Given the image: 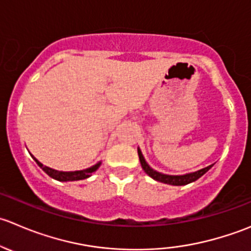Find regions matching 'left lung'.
Returning <instances> with one entry per match:
<instances>
[{
	"mask_svg": "<svg viewBox=\"0 0 251 251\" xmlns=\"http://www.w3.org/2000/svg\"><path fill=\"white\" fill-rule=\"evenodd\" d=\"M138 155H139V160H140V165L143 167L144 172L151 177L152 179L157 180V182L165 183V184H170V185H187L189 183L195 182V180L199 179L200 177L205 175L207 171L212 167L213 165L207 166V167L201 168L199 171H195V172H190V173H185V175H179V176H172V175H165V173H161L158 171L153 170L149 166V163L146 162L145 157H144L143 152H141L140 149L138 148Z\"/></svg>",
	"mask_w": 251,
	"mask_h": 251,
	"instance_id": "8db88e82",
	"label": "left lung"
}]
</instances>
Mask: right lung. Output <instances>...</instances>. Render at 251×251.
I'll use <instances>...</instances> for the list:
<instances>
[{"label": "right lung", "mask_w": 251, "mask_h": 251, "mask_svg": "<svg viewBox=\"0 0 251 251\" xmlns=\"http://www.w3.org/2000/svg\"><path fill=\"white\" fill-rule=\"evenodd\" d=\"M31 157L35 160V162L38 163L39 167L42 168V171H44L45 173H47L50 177L53 178V179L56 180H59V182H74V180L86 179V178L91 177V175H93L94 172H96V171L99 170V167L101 166V161H100V162H98L96 165L91 166V167L89 168H85V170L68 171V172H64V171H57V170H53V168L47 167V166H44L40 161L36 160L33 155H31Z\"/></svg>", "instance_id": "1"}]
</instances>
